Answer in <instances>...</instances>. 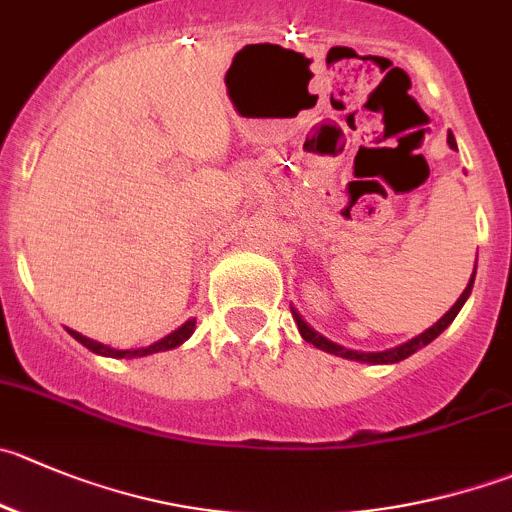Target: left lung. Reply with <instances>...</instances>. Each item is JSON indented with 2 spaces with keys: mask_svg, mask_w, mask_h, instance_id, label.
Returning a JSON list of instances; mask_svg holds the SVG:
<instances>
[{
  "mask_svg": "<svg viewBox=\"0 0 512 512\" xmlns=\"http://www.w3.org/2000/svg\"><path fill=\"white\" fill-rule=\"evenodd\" d=\"M447 145L457 150V143H455V138H452V133H447ZM475 269H478V264H475ZM472 284H475V271H472L470 281H467V286H465V291H462V294H460V299H457L455 304H452V309L447 311V314L442 316V319L437 321V324H432L430 329H427V332L420 334V337L410 339V342H405V344H399V347L387 349V352H354V349H344V347H339V344L329 342V339H326V337H321V334H316L314 329H311V326L306 324L304 319H301V314L296 309H291V314H294V321H296V326H299L301 337H304L309 344H314L316 349H321V352L337 354V357H344V359H354V362L394 364V362H402V359H407V357H410V354H415L417 349L427 347V344H430L432 339H437L442 332H445L447 326L452 324V319H455V316H457V311H460L462 304H465V301H467V296H470Z\"/></svg>",
  "mask_w": 512,
  "mask_h": 512,
  "instance_id": "8db88e82",
  "label": "left lung"
}]
</instances>
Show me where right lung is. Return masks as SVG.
Instances as JSON below:
<instances>
[{
	"label": "right lung",
	"mask_w": 512,
	"mask_h": 512,
	"mask_svg": "<svg viewBox=\"0 0 512 512\" xmlns=\"http://www.w3.org/2000/svg\"><path fill=\"white\" fill-rule=\"evenodd\" d=\"M193 329H196V319H188L186 324L178 326L173 334H168V337H163L160 342L150 344V347H143V349H113L107 347V344H100V342H92V339L82 337V334L72 332V329H67L70 332V337H75L77 342L82 344V347H87L90 352L95 354H102V357H113V359H133V357H148V354H155V352H168V349H175L180 347V344L186 342L188 337L193 334Z\"/></svg>",
	"instance_id": "add662e5"
}]
</instances>
